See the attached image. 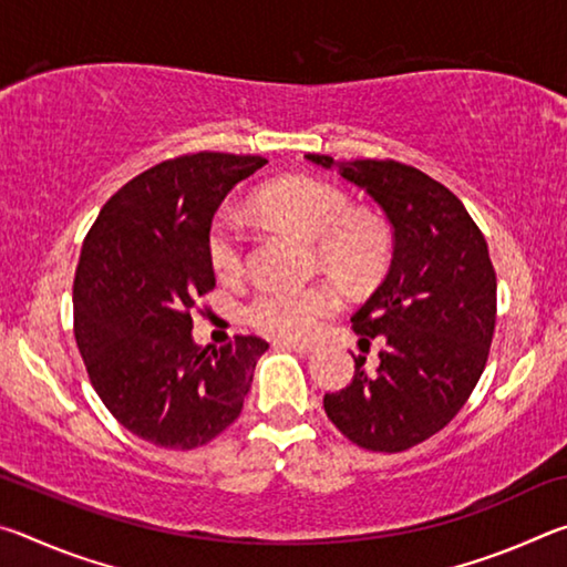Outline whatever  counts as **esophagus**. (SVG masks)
<instances>
[{
    "label": "esophagus",
    "instance_id": "obj_1",
    "mask_svg": "<svg viewBox=\"0 0 567 567\" xmlns=\"http://www.w3.org/2000/svg\"><path fill=\"white\" fill-rule=\"evenodd\" d=\"M277 344H280V348H287V350L300 352V354H312L315 350H318V344H312V342H297V340H277Z\"/></svg>",
    "mask_w": 567,
    "mask_h": 567
}]
</instances>
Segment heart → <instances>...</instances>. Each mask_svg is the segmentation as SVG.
Segmentation results:
<instances>
[{
    "mask_svg": "<svg viewBox=\"0 0 567 567\" xmlns=\"http://www.w3.org/2000/svg\"><path fill=\"white\" fill-rule=\"evenodd\" d=\"M257 213L272 225L315 243L318 260L344 282L362 285L388 260V229L372 215L352 213L342 189L312 177L267 185L255 199ZM209 265L219 277H237L245 260V229L229 209L217 213L207 233ZM340 307V292L328 282L310 287H265L249 305V320L282 338H307L322 318Z\"/></svg>",
    "mask_w": 567,
    "mask_h": 567,
    "instance_id": "obj_1",
    "label": "heart"
}]
</instances>
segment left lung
I'll return each mask as SVG.
<instances>
[{
  "label": "left lung",
  "instance_id": "obj_1",
  "mask_svg": "<svg viewBox=\"0 0 567 567\" xmlns=\"http://www.w3.org/2000/svg\"><path fill=\"white\" fill-rule=\"evenodd\" d=\"M305 159L360 187L392 227L385 280L350 318L360 342L380 338V364L368 372L354 358L352 382L324 395V412L360 447L400 453L440 433L483 375L497 295L487 243L425 172L392 159Z\"/></svg>",
  "mask_w": 567,
  "mask_h": 567
}]
</instances>
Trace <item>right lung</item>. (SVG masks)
<instances>
[{
  "instance_id": "1",
  "label": "right lung",
  "mask_w": 567,
  "mask_h": 567,
  "mask_svg": "<svg viewBox=\"0 0 567 567\" xmlns=\"http://www.w3.org/2000/svg\"><path fill=\"white\" fill-rule=\"evenodd\" d=\"M262 157L167 159L127 182L92 225L74 275V338L92 388L152 445L192 450L239 417L255 364L270 348L239 334L197 344L192 310L215 287L207 233L237 182Z\"/></svg>"
}]
</instances>
